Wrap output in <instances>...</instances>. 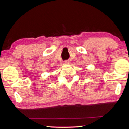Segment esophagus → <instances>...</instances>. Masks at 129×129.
<instances>
[{"instance_id": "obj_1", "label": "esophagus", "mask_w": 129, "mask_h": 129, "mask_svg": "<svg viewBox=\"0 0 129 129\" xmlns=\"http://www.w3.org/2000/svg\"><path fill=\"white\" fill-rule=\"evenodd\" d=\"M63 63H64V64H69L70 60H65V61L63 62Z\"/></svg>"}]
</instances>
